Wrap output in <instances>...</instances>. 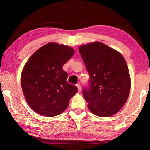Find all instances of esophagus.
<instances>
[{
	"mask_svg": "<svg viewBox=\"0 0 150 150\" xmlns=\"http://www.w3.org/2000/svg\"><path fill=\"white\" fill-rule=\"evenodd\" d=\"M76 86H77V87H78V89H79V91L81 92V85H80L79 83H78L77 85H76Z\"/></svg>",
	"mask_w": 150,
	"mask_h": 150,
	"instance_id": "obj_1",
	"label": "esophagus"
}]
</instances>
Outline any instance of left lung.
I'll use <instances>...</instances> for the list:
<instances>
[{"label": "left lung", "instance_id": "8db88e82", "mask_svg": "<svg viewBox=\"0 0 150 150\" xmlns=\"http://www.w3.org/2000/svg\"><path fill=\"white\" fill-rule=\"evenodd\" d=\"M79 50L90 77L83 91L89 110L102 117L116 114L126 102L130 90L124 57L99 42L81 46Z\"/></svg>", "mask_w": 150, "mask_h": 150}]
</instances>
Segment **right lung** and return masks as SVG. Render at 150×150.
<instances>
[{"instance_id": "right-lung-1", "label": "right lung", "mask_w": 150, "mask_h": 150, "mask_svg": "<svg viewBox=\"0 0 150 150\" xmlns=\"http://www.w3.org/2000/svg\"><path fill=\"white\" fill-rule=\"evenodd\" d=\"M74 53L68 46L48 43L26 62L22 71L21 86L26 102L35 112L54 117L68 106L78 88L67 83V73L62 67Z\"/></svg>"}]
</instances>
